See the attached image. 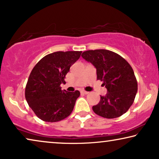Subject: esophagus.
Here are the masks:
<instances>
[{"mask_svg": "<svg viewBox=\"0 0 159 159\" xmlns=\"http://www.w3.org/2000/svg\"><path fill=\"white\" fill-rule=\"evenodd\" d=\"M81 93H82V94H83V95H88V94H89V92L82 90H81Z\"/></svg>", "mask_w": 159, "mask_h": 159, "instance_id": "obj_1", "label": "esophagus"}]
</instances>
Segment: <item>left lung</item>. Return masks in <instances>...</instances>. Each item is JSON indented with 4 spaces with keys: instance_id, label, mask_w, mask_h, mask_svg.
<instances>
[{
    "instance_id": "1",
    "label": "left lung",
    "mask_w": 159,
    "mask_h": 159,
    "mask_svg": "<svg viewBox=\"0 0 159 159\" xmlns=\"http://www.w3.org/2000/svg\"><path fill=\"white\" fill-rule=\"evenodd\" d=\"M82 56L96 68L97 80L103 82L108 91L93 106V111L106 119L125 114L138 92V82L129 63L119 54L104 49L86 51Z\"/></svg>"
}]
</instances>
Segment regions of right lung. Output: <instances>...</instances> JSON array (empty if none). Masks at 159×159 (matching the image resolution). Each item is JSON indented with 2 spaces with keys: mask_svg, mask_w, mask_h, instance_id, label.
Here are the masks:
<instances>
[{
  "mask_svg": "<svg viewBox=\"0 0 159 159\" xmlns=\"http://www.w3.org/2000/svg\"><path fill=\"white\" fill-rule=\"evenodd\" d=\"M82 51H57L48 54L37 63L25 88V98L41 120L56 122L68 117L80 95L79 90H62L61 84Z\"/></svg>",
  "mask_w": 159,
  "mask_h": 159,
  "instance_id": "add662e5",
  "label": "right lung"
}]
</instances>
